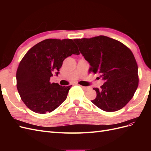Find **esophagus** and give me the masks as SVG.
I'll list each match as a JSON object with an SVG mask.
<instances>
[{
  "label": "esophagus",
  "mask_w": 151,
  "mask_h": 151,
  "mask_svg": "<svg viewBox=\"0 0 151 151\" xmlns=\"http://www.w3.org/2000/svg\"><path fill=\"white\" fill-rule=\"evenodd\" d=\"M82 88H83L84 90H85V91H88V90H89L90 89V88L89 87H86V86H81V85H79Z\"/></svg>",
  "instance_id": "esophagus-1"
}]
</instances>
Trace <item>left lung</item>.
I'll use <instances>...</instances> for the list:
<instances>
[{"label":"left lung","instance_id":"left-lung-1","mask_svg":"<svg viewBox=\"0 0 151 151\" xmlns=\"http://www.w3.org/2000/svg\"><path fill=\"white\" fill-rule=\"evenodd\" d=\"M81 53L91 65L90 70L104 81L92 102L102 110H119L134 96L139 84L138 66L131 50L108 36L75 39Z\"/></svg>","mask_w":151,"mask_h":151}]
</instances>
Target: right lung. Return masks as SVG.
<instances>
[{
  "label": "right lung",
  "mask_w": 151,
  "mask_h": 151,
  "mask_svg": "<svg viewBox=\"0 0 151 151\" xmlns=\"http://www.w3.org/2000/svg\"><path fill=\"white\" fill-rule=\"evenodd\" d=\"M72 54L79 55L71 39H47L26 53L16 72L17 88L22 101L35 113L52 112L65 101L70 86L51 83L58 76L63 60Z\"/></svg>",
  "instance_id": "right-lung-1"
}]
</instances>
